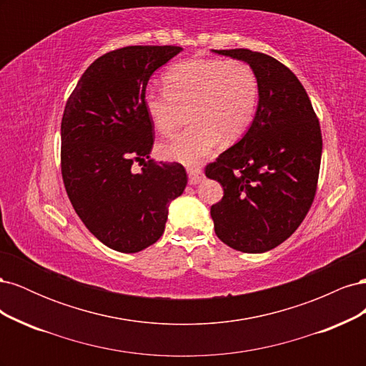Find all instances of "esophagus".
<instances>
[{
    "label": "esophagus",
    "mask_w": 366,
    "mask_h": 366,
    "mask_svg": "<svg viewBox=\"0 0 366 366\" xmlns=\"http://www.w3.org/2000/svg\"><path fill=\"white\" fill-rule=\"evenodd\" d=\"M187 175H189L191 184H198L204 179V174H203L202 168H187Z\"/></svg>",
    "instance_id": "esophagus-1"
}]
</instances>
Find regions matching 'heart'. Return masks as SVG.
<instances>
[{
    "label": "heart",
    "instance_id": "heart-1",
    "mask_svg": "<svg viewBox=\"0 0 366 366\" xmlns=\"http://www.w3.org/2000/svg\"><path fill=\"white\" fill-rule=\"evenodd\" d=\"M164 86H148L143 107L160 134H169L189 107L191 125L163 142V159L195 164L221 143L239 139L257 112L259 81L244 61L187 59L164 74Z\"/></svg>",
    "mask_w": 366,
    "mask_h": 366
}]
</instances>
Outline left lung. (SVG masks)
I'll return each mask as SVG.
<instances>
[{"mask_svg":"<svg viewBox=\"0 0 366 366\" xmlns=\"http://www.w3.org/2000/svg\"><path fill=\"white\" fill-rule=\"evenodd\" d=\"M244 61L259 81L257 113L234 147L206 166L224 189L210 207L217 237L244 253H264L302 223L316 194L322 134L297 77L269 54L212 50Z\"/></svg>","mask_w":366,"mask_h":366,"instance_id":"left-lung-1","label":"left lung"}]
</instances>
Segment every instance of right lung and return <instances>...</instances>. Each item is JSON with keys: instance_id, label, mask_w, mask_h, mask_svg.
<instances>
[{"instance_id": "add662e5", "label": "right lung", "mask_w": 366, "mask_h": 366, "mask_svg": "<svg viewBox=\"0 0 366 366\" xmlns=\"http://www.w3.org/2000/svg\"><path fill=\"white\" fill-rule=\"evenodd\" d=\"M182 50L131 46L104 54L85 70L64 109L65 189L86 229L122 253L140 252L163 235L169 203L187 184L180 163L149 160L154 127L143 107L152 73ZM134 159L146 162L137 174L130 169Z\"/></svg>"}]
</instances>
